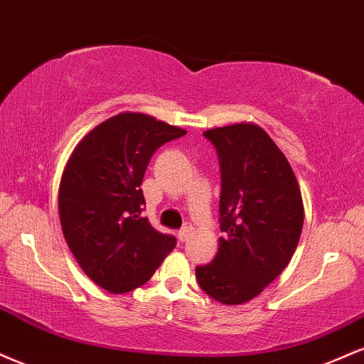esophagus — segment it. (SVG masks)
Listing matches in <instances>:
<instances>
[{
  "instance_id": "34e87169",
  "label": "esophagus",
  "mask_w": 364,
  "mask_h": 364,
  "mask_svg": "<svg viewBox=\"0 0 364 364\" xmlns=\"http://www.w3.org/2000/svg\"><path fill=\"white\" fill-rule=\"evenodd\" d=\"M192 235V228L191 226H183L182 230H178V240L181 242H186L187 238H189Z\"/></svg>"
}]
</instances>
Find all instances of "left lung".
Returning <instances> with one entry per match:
<instances>
[{
    "mask_svg": "<svg viewBox=\"0 0 364 364\" xmlns=\"http://www.w3.org/2000/svg\"><path fill=\"white\" fill-rule=\"evenodd\" d=\"M220 158V249L196 267L204 293L223 305L257 296L291 260L303 228V200L291 165L262 127L204 131Z\"/></svg>",
    "mask_w": 364,
    "mask_h": 364,
    "instance_id": "left-lung-1",
    "label": "left lung"
}]
</instances>
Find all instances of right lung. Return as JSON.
I'll return each instance as SVG.
<instances>
[{
  "instance_id": "1",
  "label": "right lung",
  "mask_w": 364,
  "mask_h": 364,
  "mask_svg": "<svg viewBox=\"0 0 364 364\" xmlns=\"http://www.w3.org/2000/svg\"><path fill=\"white\" fill-rule=\"evenodd\" d=\"M181 127L138 112L98 124L80 141L59 186V218L76 262L109 293H127L155 274L175 237L141 216V191L153 153L181 138Z\"/></svg>"
}]
</instances>
